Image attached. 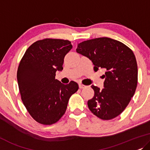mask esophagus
<instances>
[{
  "label": "esophagus",
  "instance_id": "1",
  "mask_svg": "<svg viewBox=\"0 0 150 150\" xmlns=\"http://www.w3.org/2000/svg\"><path fill=\"white\" fill-rule=\"evenodd\" d=\"M79 88H81V89H83V88H86V87H87V86H85V85H83V84H81V83H79Z\"/></svg>",
  "mask_w": 150,
  "mask_h": 150
}]
</instances>
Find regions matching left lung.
<instances>
[{
  "mask_svg": "<svg viewBox=\"0 0 150 150\" xmlns=\"http://www.w3.org/2000/svg\"><path fill=\"white\" fill-rule=\"evenodd\" d=\"M76 51L92 61L95 71L100 68L105 70L104 88L91 86L94 96L88 101L90 110L102 120L118 116L137 86V64L133 52L124 43L107 37L80 43Z\"/></svg>",
  "mask_w": 150,
  "mask_h": 150,
  "instance_id": "obj_1",
  "label": "left lung"
}]
</instances>
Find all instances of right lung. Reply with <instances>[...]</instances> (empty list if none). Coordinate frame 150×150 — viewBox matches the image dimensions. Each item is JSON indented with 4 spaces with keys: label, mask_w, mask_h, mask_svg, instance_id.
<instances>
[{
    "label": "right lung",
    "mask_w": 150,
    "mask_h": 150,
    "mask_svg": "<svg viewBox=\"0 0 150 150\" xmlns=\"http://www.w3.org/2000/svg\"><path fill=\"white\" fill-rule=\"evenodd\" d=\"M72 47L68 40H40L28 48L20 61L17 79L21 98L31 116L40 124L58 122L64 114L71 96L79 89L75 81L64 85L55 79Z\"/></svg>",
    "instance_id": "add662e5"
}]
</instances>
